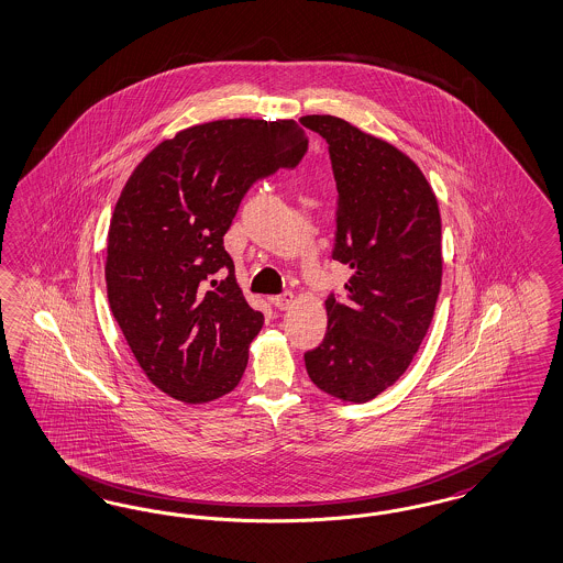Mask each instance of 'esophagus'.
I'll list each match as a JSON object with an SVG mask.
<instances>
[{"mask_svg": "<svg viewBox=\"0 0 563 563\" xmlns=\"http://www.w3.org/2000/svg\"><path fill=\"white\" fill-rule=\"evenodd\" d=\"M272 303L280 310V312H285V310H289L292 303V292H283V295H276V297H272Z\"/></svg>", "mask_w": 563, "mask_h": 563, "instance_id": "esophagus-1", "label": "esophagus"}]
</instances>
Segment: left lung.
Instances as JSON below:
<instances>
[{"label": "left lung", "instance_id": "8db88e82", "mask_svg": "<svg viewBox=\"0 0 563 563\" xmlns=\"http://www.w3.org/2000/svg\"><path fill=\"white\" fill-rule=\"evenodd\" d=\"M301 123L329 142L338 181L333 260L352 276L324 301L327 335L308 352L318 389L368 402L405 375L428 335L442 287V220L419 165L377 135L331 114Z\"/></svg>", "mask_w": 563, "mask_h": 563}]
</instances>
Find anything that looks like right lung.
<instances>
[{"mask_svg":"<svg viewBox=\"0 0 563 563\" xmlns=\"http://www.w3.org/2000/svg\"><path fill=\"white\" fill-rule=\"evenodd\" d=\"M308 151L292 119H218L180 130L135 165L114 205L107 292L148 382L184 405L230 394L264 316L234 278L224 234L251 184ZM222 267L229 276L216 282Z\"/></svg>","mask_w":563,"mask_h":563,"instance_id":"add662e5","label":"right lung"}]
</instances>
